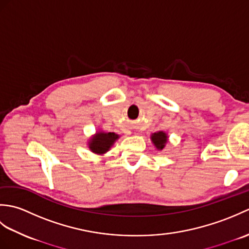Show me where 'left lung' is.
Wrapping results in <instances>:
<instances>
[{
    "label": "left lung",
    "instance_id": "left-lung-1",
    "mask_svg": "<svg viewBox=\"0 0 249 249\" xmlns=\"http://www.w3.org/2000/svg\"><path fill=\"white\" fill-rule=\"evenodd\" d=\"M167 139H168V137L165 133H163V131H158V133H155L152 135L153 143L155 144V146L158 150H162L163 147H165Z\"/></svg>",
    "mask_w": 249,
    "mask_h": 249
}]
</instances>
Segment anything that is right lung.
<instances>
[{
  "label": "right lung",
  "mask_w": 249,
  "mask_h": 249,
  "mask_svg": "<svg viewBox=\"0 0 249 249\" xmlns=\"http://www.w3.org/2000/svg\"><path fill=\"white\" fill-rule=\"evenodd\" d=\"M119 136L114 133H98L89 142V149L97 154H104L114 143Z\"/></svg>",
  "instance_id": "right-lung-1"
}]
</instances>
